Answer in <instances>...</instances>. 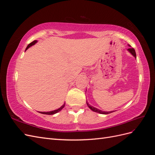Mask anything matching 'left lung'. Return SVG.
Returning a JSON list of instances; mask_svg holds the SVG:
<instances>
[{
	"instance_id": "left-lung-1",
	"label": "left lung",
	"mask_w": 155,
	"mask_h": 155,
	"mask_svg": "<svg viewBox=\"0 0 155 155\" xmlns=\"http://www.w3.org/2000/svg\"><path fill=\"white\" fill-rule=\"evenodd\" d=\"M129 46L130 48L127 49L128 51H129V52L130 54H132L135 58H137V55H136V52H135V50H134V48H131V47H130V46L129 45ZM87 106L89 107V109H91L92 111H94V112H97V113H100V114H110V113H111V112H114V110H112V111H108V112H107V111H103V110H100V109H97V108H96V107H94L93 106H91V105H89V104H88V103L87 101Z\"/></svg>"
}]
</instances>
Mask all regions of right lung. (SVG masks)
Instances as JSON below:
<instances>
[{"mask_svg": "<svg viewBox=\"0 0 155 155\" xmlns=\"http://www.w3.org/2000/svg\"><path fill=\"white\" fill-rule=\"evenodd\" d=\"M37 43V40H35V41H34L33 42H31V43H30L28 45V46H27L26 48V50H27L30 47H31V46L34 45H35V43ZM26 50H25V51H26ZM64 105H65V103H64V104L60 108H59V109H56V110H52V111H49V112H40V113H41V114H48V115L54 114L58 113V112H59L60 110H61L63 109V108H64Z\"/></svg>", "mask_w": 155, "mask_h": 155, "instance_id": "1", "label": "right lung"}]
</instances>
